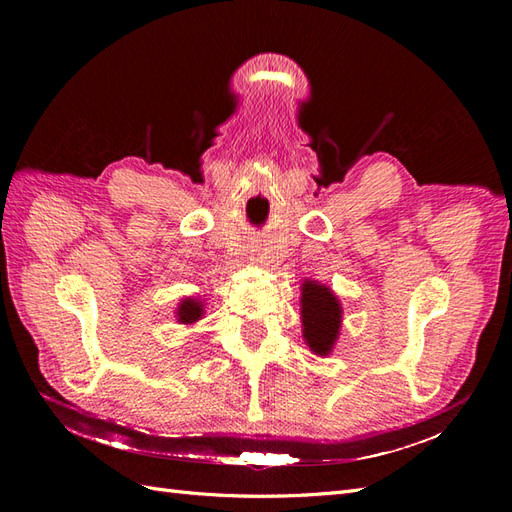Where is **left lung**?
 <instances>
[{"instance_id":"left-lung-1","label":"left lung","mask_w":512,"mask_h":512,"mask_svg":"<svg viewBox=\"0 0 512 512\" xmlns=\"http://www.w3.org/2000/svg\"><path fill=\"white\" fill-rule=\"evenodd\" d=\"M301 316H303V337L309 348L316 354H329L342 324V307H339L335 294L316 282L303 284L301 299Z\"/></svg>"}]
</instances>
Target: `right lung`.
Masks as SVG:
<instances>
[{
  "label": "right lung",
  "mask_w": 512,
  "mask_h": 512,
  "mask_svg": "<svg viewBox=\"0 0 512 512\" xmlns=\"http://www.w3.org/2000/svg\"><path fill=\"white\" fill-rule=\"evenodd\" d=\"M177 316L183 324H192L203 316V305H200V301L196 299H185L177 309Z\"/></svg>",
  "instance_id": "right-lung-1"
}]
</instances>
